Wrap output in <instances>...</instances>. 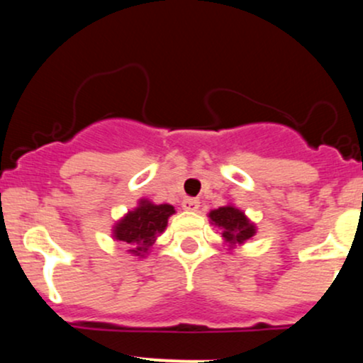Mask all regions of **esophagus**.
<instances>
[{
	"instance_id": "obj_1",
	"label": "esophagus",
	"mask_w": 363,
	"mask_h": 363,
	"mask_svg": "<svg viewBox=\"0 0 363 363\" xmlns=\"http://www.w3.org/2000/svg\"><path fill=\"white\" fill-rule=\"evenodd\" d=\"M182 208L186 211H196L199 208V199L198 198H184L182 199Z\"/></svg>"
}]
</instances>
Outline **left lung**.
Masks as SVG:
<instances>
[{
    "label": "left lung",
    "instance_id": "8db88e82",
    "mask_svg": "<svg viewBox=\"0 0 363 363\" xmlns=\"http://www.w3.org/2000/svg\"><path fill=\"white\" fill-rule=\"evenodd\" d=\"M210 218L222 227V235L230 244H242L254 235V225L234 206H222L210 213Z\"/></svg>",
    "mask_w": 363,
    "mask_h": 363
}]
</instances>
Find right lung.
<instances>
[{
	"instance_id": "right-lung-1",
	"label": "right lung",
	"mask_w": 363,
	"mask_h": 363,
	"mask_svg": "<svg viewBox=\"0 0 363 363\" xmlns=\"http://www.w3.org/2000/svg\"><path fill=\"white\" fill-rule=\"evenodd\" d=\"M172 213L174 206L170 205H152L148 201H141L135 211H129L116 225L114 237L133 247L131 251L135 254L148 251L157 235L167 227V220Z\"/></svg>"
}]
</instances>
